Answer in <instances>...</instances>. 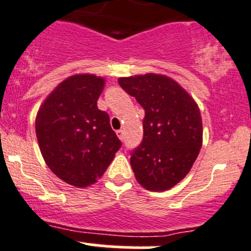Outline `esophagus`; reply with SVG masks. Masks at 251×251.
Returning <instances> with one entry per match:
<instances>
[{
  "instance_id": "esophagus-1",
  "label": "esophagus",
  "mask_w": 251,
  "mask_h": 251,
  "mask_svg": "<svg viewBox=\"0 0 251 251\" xmlns=\"http://www.w3.org/2000/svg\"><path fill=\"white\" fill-rule=\"evenodd\" d=\"M117 135H118V138L121 139V140H123V139H125V130H122V129L117 130Z\"/></svg>"
}]
</instances>
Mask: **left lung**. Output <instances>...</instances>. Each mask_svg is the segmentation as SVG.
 <instances>
[{
  "instance_id": "8db88e82",
  "label": "left lung",
  "mask_w": 251,
  "mask_h": 251,
  "mask_svg": "<svg viewBox=\"0 0 251 251\" xmlns=\"http://www.w3.org/2000/svg\"><path fill=\"white\" fill-rule=\"evenodd\" d=\"M118 83L145 111L143 141L130 152L136 180L152 192L171 189L188 175L202 145L199 107L166 75L148 73Z\"/></svg>"
}]
</instances>
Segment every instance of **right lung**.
Listing matches in <instances>:
<instances>
[{"label": "right lung", "mask_w": 251, "mask_h": 251, "mask_svg": "<svg viewBox=\"0 0 251 251\" xmlns=\"http://www.w3.org/2000/svg\"><path fill=\"white\" fill-rule=\"evenodd\" d=\"M105 79L75 74L62 81L39 110L36 138L45 162L78 188L94 184L122 146L110 117L98 108Z\"/></svg>", "instance_id": "1"}]
</instances>
